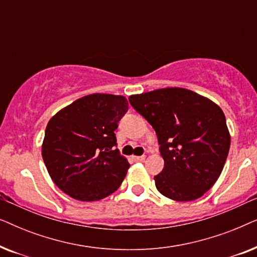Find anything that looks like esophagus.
<instances>
[{"label":"esophagus","instance_id":"34e87169","mask_svg":"<svg viewBox=\"0 0 257 257\" xmlns=\"http://www.w3.org/2000/svg\"><path fill=\"white\" fill-rule=\"evenodd\" d=\"M145 156H139V157H132V159L133 160H135V161H144V160H145Z\"/></svg>","mask_w":257,"mask_h":257}]
</instances>
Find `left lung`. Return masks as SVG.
Masks as SVG:
<instances>
[{
    "label": "left lung",
    "mask_w": 257,
    "mask_h": 257,
    "mask_svg": "<svg viewBox=\"0 0 257 257\" xmlns=\"http://www.w3.org/2000/svg\"><path fill=\"white\" fill-rule=\"evenodd\" d=\"M130 104L157 133L164 170L154 177L161 194L174 201L202 196L219 179L230 146L219 105L182 87L132 94Z\"/></svg>",
    "instance_id": "left-lung-1"
}]
</instances>
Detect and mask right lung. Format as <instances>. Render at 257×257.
<instances>
[{
  "label": "right lung",
  "mask_w": 257,
  "mask_h": 257,
  "mask_svg": "<svg viewBox=\"0 0 257 257\" xmlns=\"http://www.w3.org/2000/svg\"><path fill=\"white\" fill-rule=\"evenodd\" d=\"M127 110L125 97L92 93L49 120L42 157L59 189L79 201H97L117 191L130 164L114 150V131Z\"/></svg>",
  "instance_id": "obj_1"
}]
</instances>
